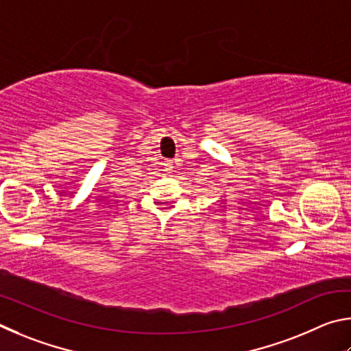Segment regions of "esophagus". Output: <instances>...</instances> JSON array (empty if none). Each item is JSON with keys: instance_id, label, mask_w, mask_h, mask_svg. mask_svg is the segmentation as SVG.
<instances>
[{"instance_id": "esophagus-1", "label": "esophagus", "mask_w": 351, "mask_h": 351, "mask_svg": "<svg viewBox=\"0 0 351 351\" xmlns=\"http://www.w3.org/2000/svg\"><path fill=\"white\" fill-rule=\"evenodd\" d=\"M166 168H168V171H171V168H172V165H171V163H166Z\"/></svg>"}]
</instances>
